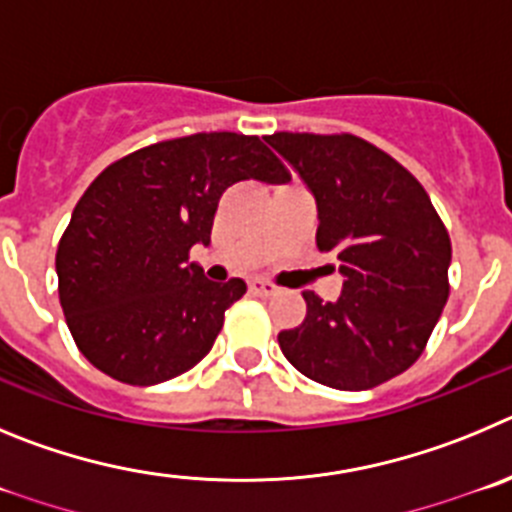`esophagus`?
<instances>
[{
    "instance_id": "esophagus-1",
    "label": "esophagus",
    "mask_w": 512,
    "mask_h": 512,
    "mask_svg": "<svg viewBox=\"0 0 512 512\" xmlns=\"http://www.w3.org/2000/svg\"><path fill=\"white\" fill-rule=\"evenodd\" d=\"M250 290L255 293V296H262V298H270L278 293V285L267 283V280H250Z\"/></svg>"
}]
</instances>
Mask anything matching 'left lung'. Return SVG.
Here are the masks:
<instances>
[{
  "instance_id": "obj_1",
  "label": "left lung",
  "mask_w": 512,
  "mask_h": 512,
  "mask_svg": "<svg viewBox=\"0 0 512 512\" xmlns=\"http://www.w3.org/2000/svg\"><path fill=\"white\" fill-rule=\"evenodd\" d=\"M265 140L316 196V245L344 275L336 303L303 293L306 319L280 331V349L326 388H377L421 357L444 311L449 232L411 170L372 142L349 132Z\"/></svg>"
}]
</instances>
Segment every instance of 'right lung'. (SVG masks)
<instances>
[{"label": "right lung", "instance_id": "add662e5", "mask_svg": "<svg viewBox=\"0 0 512 512\" xmlns=\"http://www.w3.org/2000/svg\"><path fill=\"white\" fill-rule=\"evenodd\" d=\"M290 173L255 135L196 132L153 142L94 178L58 242V298L78 352L127 385H158L214 347L245 280L211 283L193 245H209L219 199L242 181Z\"/></svg>", "mask_w": 512, "mask_h": 512}]
</instances>
